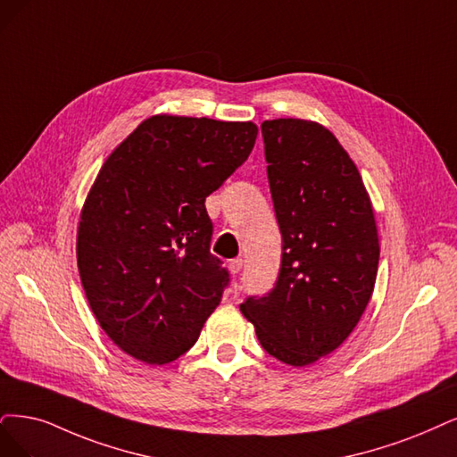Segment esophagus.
<instances>
[{"instance_id":"1","label":"esophagus","mask_w":457,"mask_h":457,"mask_svg":"<svg viewBox=\"0 0 457 457\" xmlns=\"http://www.w3.org/2000/svg\"><path fill=\"white\" fill-rule=\"evenodd\" d=\"M241 269H243V260H241V258L229 262V273H231V275H237V273L241 271Z\"/></svg>"}]
</instances>
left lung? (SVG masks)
I'll use <instances>...</instances> for the list:
<instances>
[{"instance_id": "1", "label": "left lung", "mask_w": 457, "mask_h": 457, "mask_svg": "<svg viewBox=\"0 0 457 457\" xmlns=\"http://www.w3.org/2000/svg\"><path fill=\"white\" fill-rule=\"evenodd\" d=\"M262 133L284 252L275 288L241 312L273 358L305 367L339 348L369 305L377 220L356 163L326 126L277 118Z\"/></svg>"}]
</instances>
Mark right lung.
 <instances>
[{
	"mask_svg": "<svg viewBox=\"0 0 457 457\" xmlns=\"http://www.w3.org/2000/svg\"><path fill=\"white\" fill-rule=\"evenodd\" d=\"M254 122L154 114L101 165L77 228L88 305L128 356L165 365L188 352L222 301L205 199L254 148Z\"/></svg>",
	"mask_w": 457,
	"mask_h": 457,
	"instance_id": "1",
	"label": "right lung"
}]
</instances>
